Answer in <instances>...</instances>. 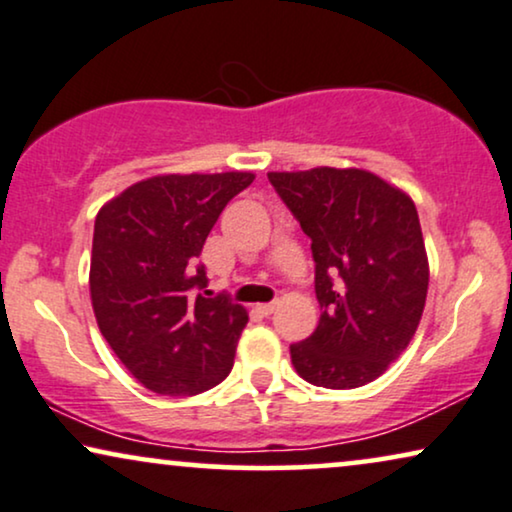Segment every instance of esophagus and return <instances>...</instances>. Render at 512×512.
Returning a JSON list of instances; mask_svg holds the SVG:
<instances>
[{
	"label": "esophagus",
	"mask_w": 512,
	"mask_h": 512,
	"mask_svg": "<svg viewBox=\"0 0 512 512\" xmlns=\"http://www.w3.org/2000/svg\"><path fill=\"white\" fill-rule=\"evenodd\" d=\"M257 311H260L262 316H271V313L276 311V302H271V304H257Z\"/></svg>",
	"instance_id": "esophagus-1"
}]
</instances>
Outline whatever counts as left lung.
<instances>
[{
    "mask_svg": "<svg viewBox=\"0 0 512 512\" xmlns=\"http://www.w3.org/2000/svg\"><path fill=\"white\" fill-rule=\"evenodd\" d=\"M271 185L311 238L320 320L290 346L313 386L358 388L412 342L428 292V255L412 196L365 168L271 170Z\"/></svg>",
    "mask_w": 512,
    "mask_h": 512,
    "instance_id": "1",
    "label": "left lung"
}]
</instances>
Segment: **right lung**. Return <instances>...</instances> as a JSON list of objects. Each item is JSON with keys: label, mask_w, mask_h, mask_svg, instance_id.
<instances>
[{"label": "right lung", "mask_w": 512, "mask_h": 512, "mask_svg": "<svg viewBox=\"0 0 512 512\" xmlns=\"http://www.w3.org/2000/svg\"><path fill=\"white\" fill-rule=\"evenodd\" d=\"M255 173H166L135 182L95 215L88 288L102 337L149 391L196 395L231 372L248 311L206 297L196 267L224 206Z\"/></svg>", "instance_id": "obj_1"}]
</instances>
